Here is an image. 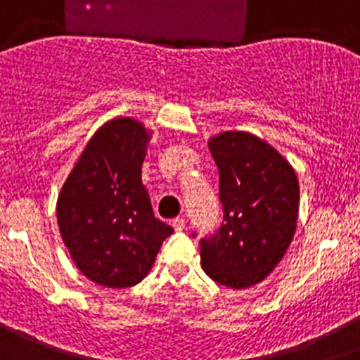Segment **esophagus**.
Instances as JSON below:
<instances>
[{
	"instance_id": "esophagus-1",
	"label": "esophagus",
	"mask_w": 360,
	"mask_h": 360,
	"mask_svg": "<svg viewBox=\"0 0 360 360\" xmlns=\"http://www.w3.org/2000/svg\"><path fill=\"white\" fill-rule=\"evenodd\" d=\"M184 224H186V222H184L183 217H176V219L172 220V226H174V229H176V231H183Z\"/></svg>"
}]
</instances>
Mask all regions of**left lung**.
<instances>
[{
    "label": "left lung",
    "instance_id": "8db88e82",
    "mask_svg": "<svg viewBox=\"0 0 360 360\" xmlns=\"http://www.w3.org/2000/svg\"><path fill=\"white\" fill-rule=\"evenodd\" d=\"M208 147L224 219L215 235L200 238V264L217 283L245 289L265 280L292 242L297 177L280 152L249 132H222Z\"/></svg>",
    "mask_w": 360,
    "mask_h": 360
}]
</instances>
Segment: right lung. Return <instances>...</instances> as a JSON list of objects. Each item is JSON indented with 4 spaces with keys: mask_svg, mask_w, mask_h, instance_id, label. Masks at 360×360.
Wrapping results in <instances>:
<instances>
[{
    "mask_svg": "<svg viewBox=\"0 0 360 360\" xmlns=\"http://www.w3.org/2000/svg\"><path fill=\"white\" fill-rule=\"evenodd\" d=\"M150 132L116 118L95 132L60 190L57 222L80 273L109 289L140 283L174 233L141 183Z\"/></svg>",
    "mask_w": 360,
    "mask_h": 360,
    "instance_id": "1",
    "label": "right lung"
}]
</instances>
